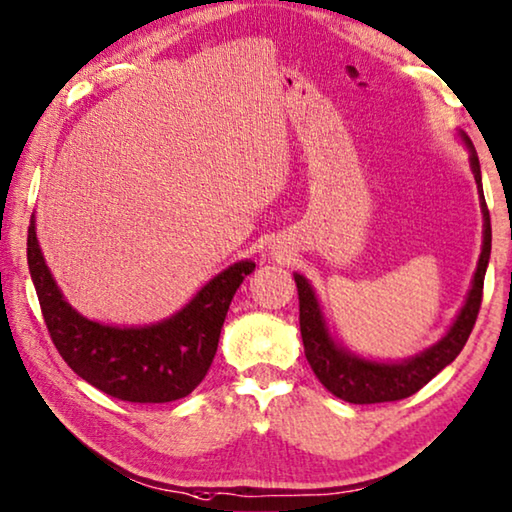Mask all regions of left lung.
I'll list each match as a JSON object with an SVG mask.
<instances>
[{
  "mask_svg": "<svg viewBox=\"0 0 512 512\" xmlns=\"http://www.w3.org/2000/svg\"><path fill=\"white\" fill-rule=\"evenodd\" d=\"M460 139L465 141L469 148V166H472L474 180L481 193V209H483V248L481 257H478V266L472 280V289H469L465 305L458 312L456 321L449 328V332L440 339V342L426 348L424 353L408 358L403 362H376L364 360L360 355L346 351L335 339L330 337L326 319L321 314V305L314 296V289L303 275L294 273L296 287H298V307H300V337H303L305 358L310 362L316 378L321 385L337 396V399L348 403H385V401H401L408 399L415 392H419L428 380L435 378L446 364H451L458 358L462 346L467 344L472 328L476 323L478 310H481L483 300V280L485 269L490 262L492 250V225H490V212L483 198V184H481V164H478L476 150L469 136L460 132Z\"/></svg>",
  "mask_w": 512,
  "mask_h": 512,
  "instance_id": "1",
  "label": "left lung"
}]
</instances>
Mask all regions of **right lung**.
I'll return each mask as SVG.
<instances>
[{"mask_svg": "<svg viewBox=\"0 0 512 512\" xmlns=\"http://www.w3.org/2000/svg\"><path fill=\"white\" fill-rule=\"evenodd\" d=\"M27 262L45 326L61 358L86 383L129 403L177 401L202 383L232 298L243 278L255 271V262L243 259L209 280L170 319L143 328H118L72 310L40 253L34 216Z\"/></svg>", "mask_w": 512, "mask_h": 512, "instance_id": "obj_1", "label": "right lung"}]
</instances>
